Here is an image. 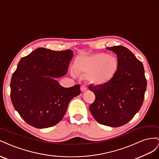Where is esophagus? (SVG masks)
<instances>
[{"mask_svg":"<svg viewBox=\"0 0 159 159\" xmlns=\"http://www.w3.org/2000/svg\"><path fill=\"white\" fill-rule=\"evenodd\" d=\"M80 90H81V91H82V92H84L87 90V87H86L85 85H82L80 87Z\"/></svg>","mask_w":159,"mask_h":159,"instance_id":"1","label":"esophagus"}]
</instances>
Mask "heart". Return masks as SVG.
<instances>
[{"label": "heart", "mask_w": 159, "mask_h": 159, "mask_svg": "<svg viewBox=\"0 0 159 159\" xmlns=\"http://www.w3.org/2000/svg\"><path fill=\"white\" fill-rule=\"evenodd\" d=\"M118 68L119 62L116 58L104 53L80 56L75 62L76 71L89 73V81L96 85H101L110 81L116 75Z\"/></svg>", "instance_id": "heart-1"}]
</instances>
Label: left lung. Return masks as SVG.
<instances>
[{
  "mask_svg": "<svg viewBox=\"0 0 159 159\" xmlns=\"http://www.w3.org/2000/svg\"><path fill=\"white\" fill-rule=\"evenodd\" d=\"M116 54L119 68L115 76L101 85H90L95 101L89 107L100 124L118 127L127 123L141 107L147 89L143 63L123 46L107 48Z\"/></svg>",
  "mask_w": 159,
  "mask_h": 159,
  "instance_id": "left-lung-1",
  "label": "left lung"
}]
</instances>
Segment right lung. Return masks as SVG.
Here are the masks:
<instances>
[{"instance_id": "1", "label": "right lung", "mask_w": 159, "mask_h": 159, "mask_svg": "<svg viewBox=\"0 0 159 159\" xmlns=\"http://www.w3.org/2000/svg\"><path fill=\"white\" fill-rule=\"evenodd\" d=\"M72 52L39 48L19 61L11 80V98L27 124L38 129L57 125L70 100L80 94L79 84L65 88L56 80L66 74Z\"/></svg>"}]
</instances>
